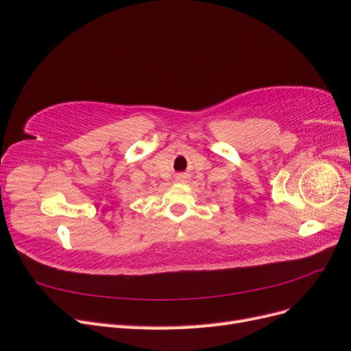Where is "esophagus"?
I'll list each match as a JSON object with an SVG mask.
<instances>
[{
    "instance_id": "1",
    "label": "esophagus",
    "mask_w": 351,
    "mask_h": 351,
    "mask_svg": "<svg viewBox=\"0 0 351 351\" xmlns=\"http://www.w3.org/2000/svg\"><path fill=\"white\" fill-rule=\"evenodd\" d=\"M184 178H186V176H184V174H180V176H177V180H180V182H183Z\"/></svg>"
}]
</instances>
